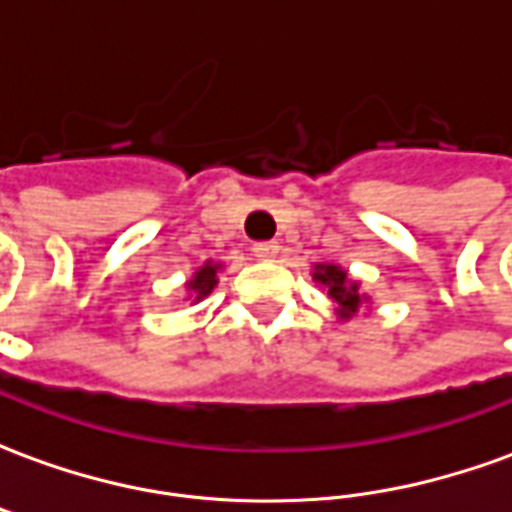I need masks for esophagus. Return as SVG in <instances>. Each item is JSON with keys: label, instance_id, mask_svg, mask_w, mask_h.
Listing matches in <instances>:
<instances>
[{"label": "esophagus", "instance_id": "1", "mask_svg": "<svg viewBox=\"0 0 512 512\" xmlns=\"http://www.w3.org/2000/svg\"><path fill=\"white\" fill-rule=\"evenodd\" d=\"M252 252H255V257H260V260H274V257L279 255V244L277 241H260V244L252 246Z\"/></svg>", "mask_w": 512, "mask_h": 512}]
</instances>
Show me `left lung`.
I'll return each instance as SVG.
<instances>
[{
  "mask_svg": "<svg viewBox=\"0 0 512 512\" xmlns=\"http://www.w3.org/2000/svg\"><path fill=\"white\" fill-rule=\"evenodd\" d=\"M312 279L329 290V299L337 304V315L348 321L354 318L359 307L365 304L367 296L359 290V282L348 279V271H343L340 266H332V263H318L315 271H312Z\"/></svg>",
  "mask_w": 512,
  "mask_h": 512,
  "instance_id": "8db88e82",
  "label": "left lung"
}]
</instances>
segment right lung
I'll return each instance as SVG.
<instances>
[{"instance_id": "right-lung-1", "label": "right lung", "mask_w": 512, "mask_h": 512, "mask_svg": "<svg viewBox=\"0 0 512 512\" xmlns=\"http://www.w3.org/2000/svg\"><path fill=\"white\" fill-rule=\"evenodd\" d=\"M219 268H222L219 263H211V260H208L205 266L194 271V277L186 282V288H189V299L202 301L213 288H216V282H219V279H216V271H219Z\"/></svg>"}]
</instances>
